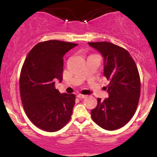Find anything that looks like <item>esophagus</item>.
Wrapping results in <instances>:
<instances>
[{
	"mask_svg": "<svg viewBox=\"0 0 157 157\" xmlns=\"http://www.w3.org/2000/svg\"><path fill=\"white\" fill-rule=\"evenodd\" d=\"M77 97H78V98H80V99H83V98H86V95H84V94H77Z\"/></svg>",
	"mask_w": 157,
	"mask_h": 157,
	"instance_id": "obj_1",
	"label": "esophagus"
}]
</instances>
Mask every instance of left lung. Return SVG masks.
Returning a JSON list of instances; mask_svg holds the SVG:
<instances>
[{
    "label": "left lung",
    "instance_id": "8db88e82",
    "mask_svg": "<svg viewBox=\"0 0 157 157\" xmlns=\"http://www.w3.org/2000/svg\"><path fill=\"white\" fill-rule=\"evenodd\" d=\"M104 59L103 73L109 84V97L91 110L93 120L108 131L119 129L130 121L140 96V78L134 60L125 48L109 42L88 43Z\"/></svg>",
    "mask_w": 157,
    "mask_h": 157
}]
</instances>
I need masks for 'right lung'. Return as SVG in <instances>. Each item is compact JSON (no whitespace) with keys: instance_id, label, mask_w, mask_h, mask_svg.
I'll return each mask as SVG.
<instances>
[{"instance_id":"obj_1","label":"right lung","mask_w":157,"mask_h":157,"mask_svg":"<svg viewBox=\"0 0 157 157\" xmlns=\"http://www.w3.org/2000/svg\"><path fill=\"white\" fill-rule=\"evenodd\" d=\"M78 44L48 40L35 45L20 75V93L27 117L42 130L55 132L68 123L75 103L74 94H60L55 80H63V56Z\"/></svg>"}]
</instances>
